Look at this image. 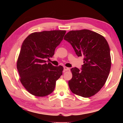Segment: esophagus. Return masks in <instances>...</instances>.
Instances as JSON below:
<instances>
[{
    "label": "esophagus",
    "instance_id": "esophagus-1",
    "mask_svg": "<svg viewBox=\"0 0 123 123\" xmlns=\"http://www.w3.org/2000/svg\"><path fill=\"white\" fill-rule=\"evenodd\" d=\"M70 68L67 67H64V71H68V70H69Z\"/></svg>",
    "mask_w": 123,
    "mask_h": 123
}]
</instances>
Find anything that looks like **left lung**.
Instances as JSON below:
<instances>
[{"label": "left lung", "mask_w": 123, "mask_h": 123, "mask_svg": "<svg viewBox=\"0 0 123 123\" xmlns=\"http://www.w3.org/2000/svg\"><path fill=\"white\" fill-rule=\"evenodd\" d=\"M78 57H84L80 70L72 68V78L68 81L70 91L88 98L100 90L109 76L111 66L110 49L107 41L98 33L84 29L70 31L64 37Z\"/></svg>", "instance_id": "left-lung-1"}]
</instances>
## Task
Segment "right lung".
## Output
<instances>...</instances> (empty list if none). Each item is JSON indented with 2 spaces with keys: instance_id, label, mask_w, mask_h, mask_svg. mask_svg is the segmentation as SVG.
Instances as JSON below:
<instances>
[{
  "instance_id": "obj_1",
  "label": "right lung",
  "mask_w": 123,
  "mask_h": 123,
  "mask_svg": "<svg viewBox=\"0 0 123 123\" xmlns=\"http://www.w3.org/2000/svg\"><path fill=\"white\" fill-rule=\"evenodd\" d=\"M65 30L34 32L24 39L20 48L17 68L20 80L30 94L44 97L54 90L56 81L62 74V66L47 63L63 39Z\"/></svg>"
}]
</instances>
